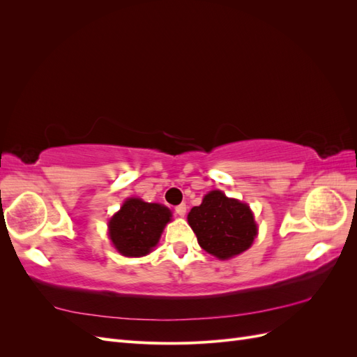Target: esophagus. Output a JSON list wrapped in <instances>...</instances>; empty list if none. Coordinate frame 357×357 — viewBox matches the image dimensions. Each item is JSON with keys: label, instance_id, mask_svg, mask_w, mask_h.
<instances>
[{"label": "esophagus", "instance_id": "obj_1", "mask_svg": "<svg viewBox=\"0 0 357 357\" xmlns=\"http://www.w3.org/2000/svg\"><path fill=\"white\" fill-rule=\"evenodd\" d=\"M176 213L180 215V218H183V215L186 214V204H180L176 207Z\"/></svg>", "mask_w": 357, "mask_h": 357}]
</instances>
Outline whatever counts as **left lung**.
Segmentation results:
<instances>
[{
	"label": "left lung",
	"instance_id": "left-lung-1",
	"mask_svg": "<svg viewBox=\"0 0 357 357\" xmlns=\"http://www.w3.org/2000/svg\"><path fill=\"white\" fill-rule=\"evenodd\" d=\"M188 222L199 245L219 259L245 252L257 234L248 205L228 198L220 190L207 193L202 204L190 210Z\"/></svg>",
	"mask_w": 357,
	"mask_h": 357
}]
</instances>
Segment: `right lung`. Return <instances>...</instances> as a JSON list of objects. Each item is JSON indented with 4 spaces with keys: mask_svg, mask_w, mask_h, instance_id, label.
I'll return each mask as SVG.
<instances>
[{
    "mask_svg": "<svg viewBox=\"0 0 357 357\" xmlns=\"http://www.w3.org/2000/svg\"><path fill=\"white\" fill-rule=\"evenodd\" d=\"M169 218L164 205L131 198L109 222L110 240L123 256H144L158 244Z\"/></svg>",
    "mask_w": 357,
    "mask_h": 357,
    "instance_id": "right-lung-1",
    "label": "right lung"
}]
</instances>
